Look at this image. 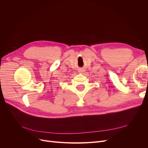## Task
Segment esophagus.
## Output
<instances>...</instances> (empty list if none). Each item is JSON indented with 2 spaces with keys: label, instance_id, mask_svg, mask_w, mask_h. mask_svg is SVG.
<instances>
[{
  "label": "esophagus",
  "instance_id": "esophagus-1",
  "mask_svg": "<svg viewBox=\"0 0 148 148\" xmlns=\"http://www.w3.org/2000/svg\"><path fill=\"white\" fill-rule=\"evenodd\" d=\"M84 72V69L83 68H81L80 70H79V73H83Z\"/></svg>",
  "mask_w": 148,
  "mask_h": 148
}]
</instances>
